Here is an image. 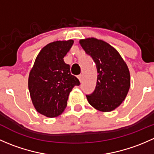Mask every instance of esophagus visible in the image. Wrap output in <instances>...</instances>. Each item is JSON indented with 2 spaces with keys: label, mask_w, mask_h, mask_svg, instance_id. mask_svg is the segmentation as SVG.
<instances>
[{
  "label": "esophagus",
  "mask_w": 154,
  "mask_h": 154,
  "mask_svg": "<svg viewBox=\"0 0 154 154\" xmlns=\"http://www.w3.org/2000/svg\"><path fill=\"white\" fill-rule=\"evenodd\" d=\"M77 78L79 79L80 82H82V80H83V76H82V74H80V75L77 76Z\"/></svg>",
  "instance_id": "34e87169"
}]
</instances>
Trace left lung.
I'll list each match as a JSON object with an SVG mask.
<instances>
[{
	"mask_svg": "<svg viewBox=\"0 0 154 154\" xmlns=\"http://www.w3.org/2000/svg\"><path fill=\"white\" fill-rule=\"evenodd\" d=\"M86 54L97 68V83L94 91L86 94L88 103L102 112H110L125 100L130 86L127 64L114 48L94 38L80 41Z\"/></svg>",
	"mask_w": 154,
	"mask_h": 154,
	"instance_id": "obj_1",
	"label": "left lung"
}]
</instances>
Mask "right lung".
<instances>
[{"mask_svg": "<svg viewBox=\"0 0 154 154\" xmlns=\"http://www.w3.org/2000/svg\"><path fill=\"white\" fill-rule=\"evenodd\" d=\"M74 41H57L41 50L29 72L28 88L33 106L46 117H57L67 106L70 92L80 83L71 74L65 56Z\"/></svg>", "mask_w": 154, "mask_h": 154, "instance_id": "1", "label": "right lung"}]
</instances>
